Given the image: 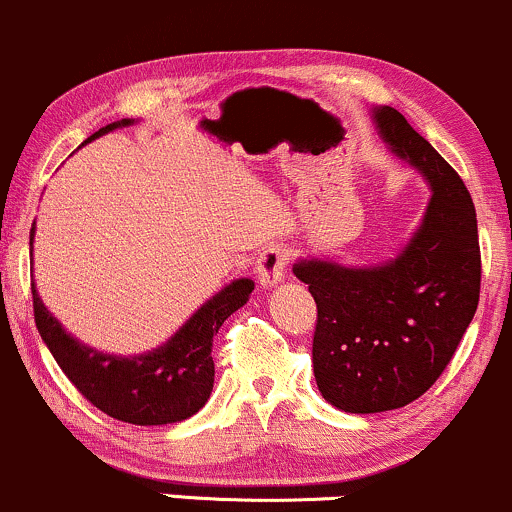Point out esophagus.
<instances>
[{"label": "esophagus", "instance_id": "obj_1", "mask_svg": "<svg viewBox=\"0 0 512 512\" xmlns=\"http://www.w3.org/2000/svg\"><path fill=\"white\" fill-rule=\"evenodd\" d=\"M287 263H290V251L283 244H273L258 256L256 261V275H258V283L263 287H273L278 285L280 280L285 278L287 271Z\"/></svg>", "mask_w": 512, "mask_h": 512}]
</instances>
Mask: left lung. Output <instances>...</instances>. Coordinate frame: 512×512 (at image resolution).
Listing matches in <instances>:
<instances>
[{"label":"left lung","mask_w":512,"mask_h":512,"mask_svg":"<svg viewBox=\"0 0 512 512\" xmlns=\"http://www.w3.org/2000/svg\"><path fill=\"white\" fill-rule=\"evenodd\" d=\"M372 118L389 152L430 186L421 225L399 254L375 266L329 258L292 266L317 302V387L346 413L401 409L426 394L472 324L481 285L467 186L396 108H375Z\"/></svg>","instance_id":"obj_1"}]
</instances>
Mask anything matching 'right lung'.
Instances as JSON below:
<instances>
[{
	"instance_id": "add662e5",
	"label": "right lung",
	"mask_w": 512,
	"mask_h": 512,
	"mask_svg": "<svg viewBox=\"0 0 512 512\" xmlns=\"http://www.w3.org/2000/svg\"><path fill=\"white\" fill-rule=\"evenodd\" d=\"M132 123V118L116 120L86 142ZM33 237L36 222L31 227V251ZM31 290L40 338L74 387L111 418L132 426H164L186 421L210 399L215 384L212 338L229 314L249 302L254 280H232L200 304L169 341L140 355H111L86 346L48 312L36 283H31Z\"/></svg>"
}]
</instances>
